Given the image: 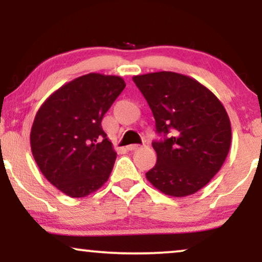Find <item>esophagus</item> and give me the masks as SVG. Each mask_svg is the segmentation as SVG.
Instances as JSON below:
<instances>
[{
    "mask_svg": "<svg viewBox=\"0 0 262 262\" xmlns=\"http://www.w3.org/2000/svg\"><path fill=\"white\" fill-rule=\"evenodd\" d=\"M139 148H141V145H139V144H131V145L126 146L127 150H137Z\"/></svg>",
    "mask_w": 262,
    "mask_h": 262,
    "instance_id": "1",
    "label": "esophagus"
}]
</instances>
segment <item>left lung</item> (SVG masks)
I'll use <instances>...</instances> for the list:
<instances>
[{
    "mask_svg": "<svg viewBox=\"0 0 262 262\" xmlns=\"http://www.w3.org/2000/svg\"><path fill=\"white\" fill-rule=\"evenodd\" d=\"M156 121L155 167L146 179L171 196H186L209 184L227 159L231 126L224 106L194 78L159 71L134 76Z\"/></svg>",
    "mask_w": 262,
    "mask_h": 262,
    "instance_id": "8db88e82",
    "label": "left lung"
}]
</instances>
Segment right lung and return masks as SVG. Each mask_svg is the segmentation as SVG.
<instances>
[{"instance_id": "1", "label": "right lung", "mask_w": 262, "mask_h": 262, "mask_svg": "<svg viewBox=\"0 0 262 262\" xmlns=\"http://www.w3.org/2000/svg\"><path fill=\"white\" fill-rule=\"evenodd\" d=\"M119 76L87 74L49 96L35 114L31 149L42 175L71 198L108 180L117 152L101 121L125 88Z\"/></svg>"}]
</instances>
